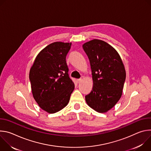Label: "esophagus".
Wrapping results in <instances>:
<instances>
[{
	"label": "esophagus",
	"instance_id": "esophagus-1",
	"mask_svg": "<svg viewBox=\"0 0 151 151\" xmlns=\"http://www.w3.org/2000/svg\"><path fill=\"white\" fill-rule=\"evenodd\" d=\"M81 80H82L81 79H78L76 81H77V82H78V83H79V82L81 81Z\"/></svg>",
	"mask_w": 151,
	"mask_h": 151
}]
</instances>
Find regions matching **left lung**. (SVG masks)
<instances>
[{
  "label": "left lung",
  "mask_w": 151,
  "mask_h": 151,
  "mask_svg": "<svg viewBox=\"0 0 151 151\" xmlns=\"http://www.w3.org/2000/svg\"><path fill=\"white\" fill-rule=\"evenodd\" d=\"M92 72L93 87L85 96L88 105L96 111L106 112L120 99L126 73L118 52L106 42L93 39L82 45Z\"/></svg>",
  "instance_id": "left-lung-1"
}]
</instances>
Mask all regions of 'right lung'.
Here are the masks:
<instances>
[{
	"mask_svg": "<svg viewBox=\"0 0 151 151\" xmlns=\"http://www.w3.org/2000/svg\"><path fill=\"white\" fill-rule=\"evenodd\" d=\"M71 43L55 42L36 56L29 73L33 96L43 110L54 114L68 104L75 85L66 57Z\"/></svg>",
	"mask_w": 151,
	"mask_h": 151,
	"instance_id": "add662e5",
	"label": "right lung"
}]
</instances>
